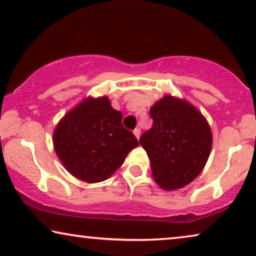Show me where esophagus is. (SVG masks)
Listing matches in <instances>:
<instances>
[{
    "label": "esophagus",
    "mask_w": 256,
    "mask_h": 256,
    "mask_svg": "<svg viewBox=\"0 0 256 256\" xmlns=\"http://www.w3.org/2000/svg\"><path fill=\"white\" fill-rule=\"evenodd\" d=\"M134 135H135V136H136V138L138 140V138H140V128L134 129Z\"/></svg>",
    "instance_id": "esophagus-1"
}]
</instances>
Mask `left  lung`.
Masks as SVG:
<instances>
[{"instance_id":"8db88e82","label":"left lung","mask_w":256,"mask_h":256,"mask_svg":"<svg viewBox=\"0 0 256 256\" xmlns=\"http://www.w3.org/2000/svg\"><path fill=\"white\" fill-rule=\"evenodd\" d=\"M153 124L140 138L153 178L164 190L191 183L205 167L213 137L202 113L186 100L167 95L150 108Z\"/></svg>"}]
</instances>
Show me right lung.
<instances>
[{
  "instance_id": "1",
  "label": "right lung",
  "mask_w": 256,
  "mask_h": 256,
  "mask_svg": "<svg viewBox=\"0 0 256 256\" xmlns=\"http://www.w3.org/2000/svg\"><path fill=\"white\" fill-rule=\"evenodd\" d=\"M138 140L122 126V113L106 96L88 97L54 132L57 156L74 178L88 183L108 180Z\"/></svg>"
}]
</instances>
